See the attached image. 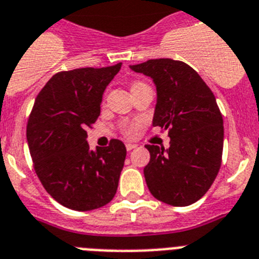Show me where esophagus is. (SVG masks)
Masks as SVG:
<instances>
[{
	"label": "esophagus",
	"mask_w": 259,
	"mask_h": 259,
	"mask_svg": "<svg viewBox=\"0 0 259 259\" xmlns=\"http://www.w3.org/2000/svg\"><path fill=\"white\" fill-rule=\"evenodd\" d=\"M125 148H127V151H132L134 148H136V145L132 144V143H127V144H125Z\"/></svg>",
	"instance_id": "1"
}]
</instances>
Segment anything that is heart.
Instances as JSON below:
<instances>
[{
    "mask_svg": "<svg viewBox=\"0 0 259 259\" xmlns=\"http://www.w3.org/2000/svg\"><path fill=\"white\" fill-rule=\"evenodd\" d=\"M144 85H145L144 82H134L132 83V90L138 89V88H140V86H144Z\"/></svg>",
    "mask_w": 259,
    "mask_h": 259,
    "instance_id": "obj_1",
    "label": "heart"
}]
</instances>
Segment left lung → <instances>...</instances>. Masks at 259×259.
Returning <instances> with one entry per match:
<instances>
[{
    "label": "left lung",
    "mask_w": 259,
    "mask_h": 259,
    "mask_svg": "<svg viewBox=\"0 0 259 259\" xmlns=\"http://www.w3.org/2000/svg\"><path fill=\"white\" fill-rule=\"evenodd\" d=\"M153 79L157 103L153 127L167 131L170 147L147 144V186L161 202L185 207L202 198L222 165L224 125L216 98L186 63L154 59L130 66Z\"/></svg>",
    "instance_id": "left-lung-1"
}]
</instances>
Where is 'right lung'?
<instances>
[{"label": "right lung", "instance_id": "right-lung-1", "mask_svg": "<svg viewBox=\"0 0 259 259\" xmlns=\"http://www.w3.org/2000/svg\"><path fill=\"white\" fill-rule=\"evenodd\" d=\"M121 63L56 73L35 99L27 121V143L34 169L52 198L74 211L103 207L116 194L124 166V144L92 151L86 130L101 114L106 86Z\"/></svg>", "mask_w": 259, "mask_h": 259}]
</instances>
